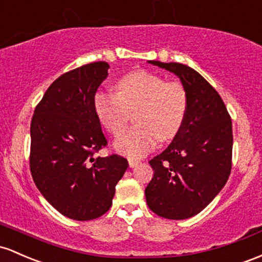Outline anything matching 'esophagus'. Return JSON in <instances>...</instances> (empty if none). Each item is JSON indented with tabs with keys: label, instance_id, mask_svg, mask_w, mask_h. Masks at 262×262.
Here are the masks:
<instances>
[{
	"label": "esophagus",
	"instance_id": "34e87169",
	"mask_svg": "<svg viewBox=\"0 0 262 262\" xmlns=\"http://www.w3.org/2000/svg\"><path fill=\"white\" fill-rule=\"evenodd\" d=\"M140 162L139 160H136V159H128V164L130 168H134V166H137L138 164H139Z\"/></svg>",
	"mask_w": 262,
	"mask_h": 262
}]
</instances>
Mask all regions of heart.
I'll list each match as a JSON object with an SVG mask.
<instances>
[{"mask_svg":"<svg viewBox=\"0 0 262 262\" xmlns=\"http://www.w3.org/2000/svg\"><path fill=\"white\" fill-rule=\"evenodd\" d=\"M116 93L98 92L94 111L102 125L113 136L124 132L134 113L137 123L114 143L119 153L143 157L155 143L174 139L182 130L189 108L183 83L169 80L146 71L125 74L116 82Z\"/></svg>","mask_w":262,"mask_h":262,"instance_id":"heart-1","label":"heart"}]
</instances>
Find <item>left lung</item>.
I'll return each mask as SVG.
<instances>
[{"label":"left lung","mask_w":262,"mask_h":262,"mask_svg":"<svg viewBox=\"0 0 262 262\" xmlns=\"http://www.w3.org/2000/svg\"><path fill=\"white\" fill-rule=\"evenodd\" d=\"M149 63L179 77L189 108L179 134L149 162L154 175L145 188L146 204L165 219H188L204 210L228 182L231 118L219 93L196 71L182 63Z\"/></svg>","instance_id":"left-lung-1"}]
</instances>
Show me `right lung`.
Wrapping results in <instances>:
<instances>
[{
    "label": "right lung",
    "mask_w": 262,
    "mask_h": 262,
    "mask_svg": "<svg viewBox=\"0 0 262 262\" xmlns=\"http://www.w3.org/2000/svg\"><path fill=\"white\" fill-rule=\"evenodd\" d=\"M108 68L100 61L66 72L48 87L31 120L33 182L56 210L73 220L105 214L128 168L118 154L96 155L108 144L94 111Z\"/></svg>",
    "instance_id": "add662e5"
}]
</instances>
